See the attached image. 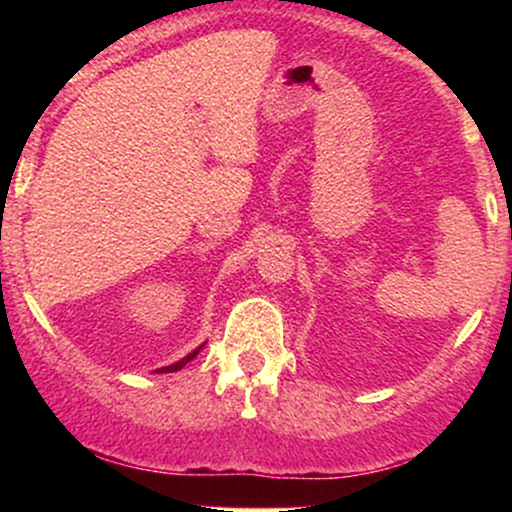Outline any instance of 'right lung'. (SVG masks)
I'll return each mask as SVG.
<instances>
[{
    "instance_id": "add662e5",
    "label": "right lung",
    "mask_w": 512,
    "mask_h": 512,
    "mask_svg": "<svg viewBox=\"0 0 512 512\" xmlns=\"http://www.w3.org/2000/svg\"><path fill=\"white\" fill-rule=\"evenodd\" d=\"M202 346H204V344H202ZM202 346H197V349H195V351H190V354H187V356H182V358H180V361L170 363V366H163V368H158V370H156V373H175V370H180L182 366H185V363H190V361H192V358H195V356L199 354V349H202Z\"/></svg>"
}]
</instances>
